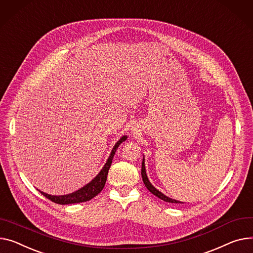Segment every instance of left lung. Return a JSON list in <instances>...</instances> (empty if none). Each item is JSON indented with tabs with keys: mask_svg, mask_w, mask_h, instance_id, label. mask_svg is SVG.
Returning <instances> with one entry per match:
<instances>
[{
	"mask_svg": "<svg viewBox=\"0 0 253 253\" xmlns=\"http://www.w3.org/2000/svg\"><path fill=\"white\" fill-rule=\"evenodd\" d=\"M141 176H142V180H143V183H144V185L146 186V188H147L151 193H153L154 195H156L157 197L161 198V199L164 200V201H167V203H171V204H182V203H180V201H178V200L172 199V198H170V197H168V196L164 195L162 192H160L158 189H156V188L153 186V185L150 184V182H149V180H148V178H147V176H146V172H145L144 158H143V160H142V166H141Z\"/></svg>",
	"mask_w": 253,
	"mask_h": 253,
	"instance_id": "obj_1",
	"label": "left lung"
}]
</instances>
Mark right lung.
<instances>
[{"instance_id":"right-lung-1","label":"right lung","mask_w":253,"mask_h":253,"mask_svg":"<svg viewBox=\"0 0 253 253\" xmlns=\"http://www.w3.org/2000/svg\"><path fill=\"white\" fill-rule=\"evenodd\" d=\"M126 138H127V136H123L122 138H120L119 141L115 144L107 163L103 167V169L100 170V172L97 174V176L92 181H90L88 184H86L84 187L80 188L79 190H77L71 194L61 195V196L49 195V194L43 193L42 191H40V192L43 196H45L47 199L52 200L55 204H59V205H71V204H78V203H85V201L90 200L91 198L96 196L100 191L103 190L105 184H106V181H107L108 172H109V169L112 165V161L115 156L116 150L123 141L126 140Z\"/></svg>"}]
</instances>
